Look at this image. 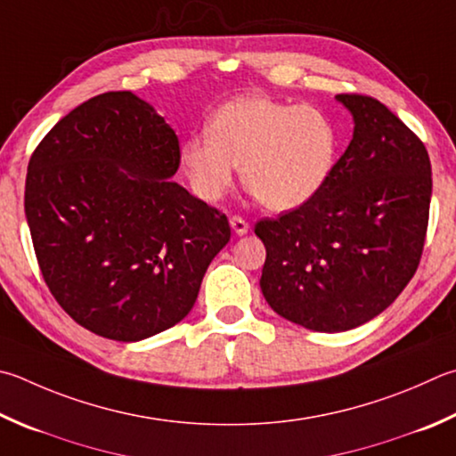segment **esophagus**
Returning a JSON list of instances; mask_svg holds the SVG:
<instances>
[{"label": "esophagus", "mask_w": 456, "mask_h": 456, "mask_svg": "<svg viewBox=\"0 0 456 456\" xmlns=\"http://www.w3.org/2000/svg\"><path fill=\"white\" fill-rule=\"evenodd\" d=\"M229 223H231V229H233L237 235H245L247 231H249V223H247L243 217H239V215H233V217L229 219Z\"/></svg>", "instance_id": "obj_1"}]
</instances>
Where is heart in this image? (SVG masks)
<instances>
[{
	"mask_svg": "<svg viewBox=\"0 0 456 456\" xmlns=\"http://www.w3.org/2000/svg\"><path fill=\"white\" fill-rule=\"evenodd\" d=\"M338 135L317 107L243 97L219 107L201 134L181 147V161L195 193L217 201L235 181L273 211L309 201L325 185L337 161Z\"/></svg>",
	"mask_w": 456,
	"mask_h": 456,
	"instance_id": "heart-1",
	"label": "heart"
}]
</instances>
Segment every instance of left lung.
Returning a JSON list of instances; mask_svg holds the SVG:
<instances>
[{
  "label": "left lung",
  "instance_id": "obj_1",
  "mask_svg": "<svg viewBox=\"0 0 456 456\" xmlns=\"http://www.w3.org/2000/svg\"><path fill=\"white\" fill-rule=\"evenodd\" d=\"M354 131L309 201L255 223L271 309L322 333L359 327L407 287L423 255L430 191L425 143L375 97L338 94Z\"/></svg>",
  "mask_w": 456,
  "mask_h": 456
}]
</instances>
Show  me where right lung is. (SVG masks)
<instances>
[{"instance_id":"1","label":"right lung","mask_w":456,"mask_h":456,"mask_svg":"<svg viewBox=\"0 0 456 456\" xmlns=\"http://www.w3.org/2000/svg\"><path fill=\"white\" fill-rule=\"evenodd\" d=\"M179 139L131 91L69 111L31 153L26 217L45 285L99 337L142 341L187 317L229 243L219 209L169 177Z\"/></svg>"}]
</instances>
